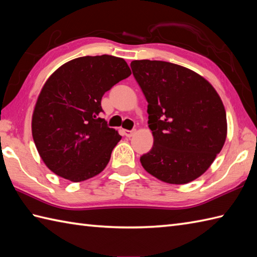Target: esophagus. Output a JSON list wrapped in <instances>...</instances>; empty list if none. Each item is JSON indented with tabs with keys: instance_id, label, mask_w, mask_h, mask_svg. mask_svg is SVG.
Segmentation results:
<instances>
[{
	"instance_id": "1",
	"label": "esophagus",
	"mask_w": 257,
	"mask_h": 257,
	"mask_svg": "<svg viewBox=\"0 0 257 257\" xmlns=\"http://www.w3.org/2000/svg\"><path fill=\"white\" fill-rule=\"evenodd\" d=\"M134 133H135V130H132V131L123 130V134L126 136V138H132V136L134 135Z\"/></svg>"
}]
</instances>
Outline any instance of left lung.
<instances>
[{
	"label": "left lung",
	"instance_id": "8db88e82",
	"mask_svg": "<svg viewBox=\"0 0 257 257\" xmlns=\"http://www.w3.org/2000/svg\"><path fill=\"white\" fill-rule=\"evenodd\" d=\"M133 76L148 102L152 150L141 157L147 173L184 185L213 163L226 139V114L215 89L188 68L161 60H134Z\"/></svg>",
	"mask_w": 257,
	"mask_h": 257
}]
</instances>
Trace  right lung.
I'll return each instance as SVG.
<instances>
[{"label":"right lung","instance_id":"right-lung-1","mask_svg":"<svg viewBox=\"0 0 257 257\" xmlns=\"http://www.w3.org/2000/svg\"><path fill=\"white\" fill-rule=\"evenodd\" d=\"M131 73L123 58L102 55L72 59L48 78L33 112L32 134L51 172L79 182L106 167L122 136L100 117L101 99Z\"/></svg>","mask_w":257,"mask_h":257}]
</instances>
